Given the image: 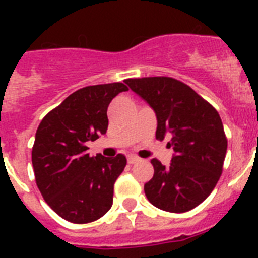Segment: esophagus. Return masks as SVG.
<instances>
[{
  "mask_svg": "<svg viewBox=\"0 0 258 258\" xmlns=\"http://www.w3.org/2000/svg\"><path fill=\"white\" fill-rule=\"evenodd\" d=\"M127 161H128L130 165H134V163H137V162H139V158L135 157V155H130V157L127 158Z\"/></svg>",
  "mask_w": 258,
  "mask_h": 258,
  "instance_id": "esophagus-1",
  "label": "esophagus"
}]
</instances>
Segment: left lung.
<instances>
[{"mask_svg": "<svg viewBox=\"0 0 258 258\" xmlns=\"http://www.w3.org/2000/svg\"><path fill=\"white\" fill-rule=\"evenodd\" d=\"M125 84L157 113L155 138H170V166L151 159L154 176L145 184L147 200L165 212L184 213L202 204L224 169L228 139L217 109L192 88L167 76L127 79Z\"/></svg>", "mask_w": 258, "mask_h": 258, "instance_id": "left-lung-1", "label": "left lung"}]
</instances>
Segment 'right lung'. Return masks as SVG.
I'll use <instances>...</instances> for the list:
<instances>
[{
	"label": "right lung",
	"mask_w": 258,
	"mask_h": 258,
	"mask_svg": "<svg viewBox=\"0 0 258 258\" xmlns=\"http://www.w3.org/2000/svg\"><path fill=\"white\" fill-rule=\"evenodd\" d=\"M123 83L78 89L46 113L32 147L34 179L42 198L56 214L72 224L99 220L112 206L113 183L127 159L117 154L89 157L87 142L107 133V108Z\"/></svg>",
	"instance_id": "1"
}]
</instances>
